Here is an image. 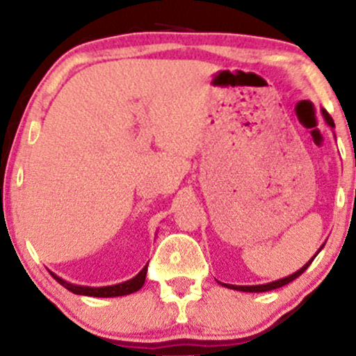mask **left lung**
I'll return each mask as SVG.
<instances>
[{"instance_id": "obj_1", "label": "left lung", "mask_w": 356, "mask_h": 356, "mask_svg": "<svg viewBox=\"0 0 356 356\" xmlns=\"http://www.w3.org/2000/svg\"><path fill=\"white\" fill-rule=\"evenodd\" d=\"M321 117H323V120H325V124L328 125L330 129L333 130V129H334V122H333V118L330 117V113L326 112L325 108H321ZM323 246H325V243H323L321 246H320V249H318V251H316V254H318V252L321 251ZM316 254H314V256L312 257V259H309L308 263L305 264L303 268H300V269H298V271L293 273V275H289V276H286V277H281V280L271 281V283H264V284H252V286H238V284H226V283H220V284H222V286H226V288L236 289V291H244V293H263V291H271V289L281 288V286H284V284L291 283L293 280H296V277L300 276L301 273H305V271H306V268H308L309 264H312V261L314 259V257H316Z\"/></svg>"}]
</instances>
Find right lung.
<instances>
[{
    "instance_id": "right-lung-1",
    "label": "right lung",
    "mask_w": 356,
    "mask_h": 356,
    "mask_svg": "<svg viewBox=\"0 0 356 356\" xmlns=\"http://www.w3.org/2000/svg\"><path fill=\"white\" fill-rule=\"evenodd\" d=\"M53 277L61 286L68 289V291L75 293V295L81 296H93V298H115V296H125L130 295V293H136L142 288L145 283V275H147V266L140 269V273L132 277V280H127L124 283L112 284V286H83V284H73L65 281L63 277L56 276L55 273H51Z\"/></svg>"
}]
</instances>
